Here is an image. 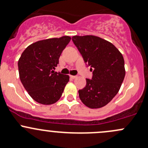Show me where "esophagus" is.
<instances>
[{"label": "esophagus", "instance_id": "1", "mask_svg": "<svg viewBox=\"0 0 148 148\" xmlns=\"http://www.w3.org/2000/svg\"><path fill=\"white\" fill-rule=\"evenodd\" d=\"M71 77L72 79H75V78H76V77H77V76H76V75H71Z\"/></svg>", "mask_w": 148, "mask_h": 148}]
</instances>
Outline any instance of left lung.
Instances as JSON below:
<instances>
[{"mask_svg": "<svg viewBox=\"0 0 148 148\" xmlns=\"http://www.w3.org/2000/svg\"><path fill=\"white\" fill-rule=\"evenodd\" d=\"M75 47L92 71V79L78 90L79 97L85 106L97 109L106 105L118 93L125 77L124 60L112 43L98 36H74Z\"/></svg>", "mask_w": 148, "mask_h": 148, "instance_id": "8db88e82", "label": "left lung"}]
</instances>
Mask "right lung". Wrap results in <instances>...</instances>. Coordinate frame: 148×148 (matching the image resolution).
<instances>
[{
    "mask_svg": "<svg viewBox=\"0 0 148 148\" xmlns=\"http://www.w3.org/2000/svg\"><path fill=\"white\" fill-rule=\"evenodd\" d=\"M71 38L64 36L39 41L24 51L18 61L20 79L36 102L52 104L63 94L69 76L53 71Z\"/></svg>",
    "mask_w": 148,
    "mask_h": 148,
    "instance_id": "obj_1",
    "label": "right lung"
}]
</instances>
